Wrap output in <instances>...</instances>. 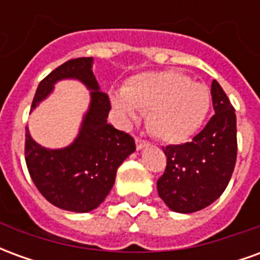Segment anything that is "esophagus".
<instances>
[{
  "mask_svg": "<svg viewBox=\"0 0 260 260\" xmlns=\"http://www.w3.org/2000/svg\"><path fill=\"white\" fill-rule=\"evenodd\" d=\"M135 143H136V149H138V150H142V149H145V147L149 145V142L143 141V139H141V138H136Z\"/></svg>",
  "mask_w": 260,
  "mask_h": 260,
  "instance_id": "obj_1",
  "label": "esophagus"
}]
</instances>
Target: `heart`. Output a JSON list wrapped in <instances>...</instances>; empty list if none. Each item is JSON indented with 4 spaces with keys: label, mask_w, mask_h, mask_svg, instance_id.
I'll use <instances>...</instances> for the list:
<instances>
[{
    "label": "heart",
    "mask_w": 260,
    "mask_h": 260,
    "mask_svg": "<svg viewBox=\"0 0 260 260\" xmlns=\"http://www.w3.org/2000/svg\"><path fill=\"white\" fill-rule=\"evenodd\" d=\"M210 91L182 72L169 69L132 76L124 90L111 94L121 121L132 122L147 111L149 129L167 143L188 141L201 129L210 108Z\"/></svg>",
    "instance_id": "b5f03b06"
}]
</instances>
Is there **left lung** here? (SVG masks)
I'll return each instance as SVG.
<instances>
[{"mask_svg":"<svg viewBox=\"0 0 260 260\" xmlns=\"http://www.w3.org/2000/svg\"><path fill=\"white\" fill-rule=\"evenodd\" d=\"M214 115L184 145L163 147L167 167L157 181L158 196L177 213H193L220 198L237 160V118L217 80L212 82Z\"/></svg>","mask_w":260,"mask_h":260,"instance_id":"1","label":"left lung"}]
</instances>
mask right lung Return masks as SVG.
<instances>
[{"mask_svg": "<svg viewBox=\"0 0 260 260\" xmlns=\"http://www.w3.org/2000/svg\"><path fill=\"white\" fill-rule=\"evenodd\" d=\"M91 67V57L67 61L40 82L31 103L33 111L53 93L55 83L64 79L79 80L90 90L89 108L71 145L43 147L26 128V166L35 185L54 206L75 213L91 212L102 205L115 182L118 167L136 149L132 136L107 124L110 100L100 90Z\"/></svg>", "mask_w": 260, "mask_h": 260, "instance_id": "add662e5", "label": "right lung"}]
</instances>
